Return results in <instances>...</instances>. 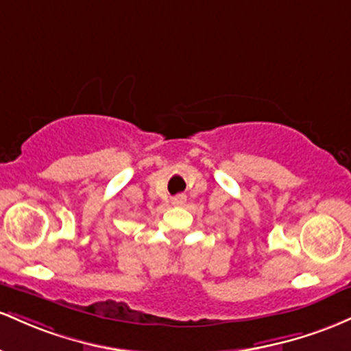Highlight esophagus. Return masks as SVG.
I'll use <instances>...</instances> for the list:
<instances>
[{
    "label": "esophagus",
    "instance_id": "esophagus-1",
    "mask_svg": "<svg viewBox=\"0 0 351 351\" xmlns=\"http://www.w3.org/2000/svg\"><path fill=\"white\" fill-rule=\"evenodd\" d=\"M186 200H187L186 195L177 194L174 199H172V204H174V206H184V204H186Z\"/></svg>",
    "mask_w": 351,
    "mask_h": 351
}]
</instances>
